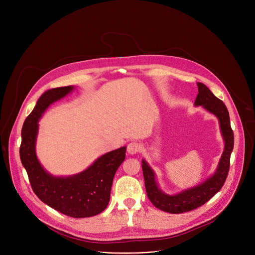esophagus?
Segmentation results:
<instances>
[{"label":"esophagus","mask_w":255,"mask_h":255,"mask_svg":"<svg viewBox=\"0 0 255 255\" xmlns=\"http://www.w3.org/2000/svg\"><path fill=\"white\" fill-rule=\"evenodd\" d=\"M140 149H141V146H140V144L137 142H131L128 144V146H127L128 153L132 154V155L138 153L140 151Z\"/></svg>","instance_id":"esophagus-1"}]
</instances>
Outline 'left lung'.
Wrapping results in <instances>:
<instances>
[{"label": "left lung", "mask_w": 255, "mask_h": 255, "mask_svg": "<svg viewBox=\"0 0 255 255\" xmlns=\"http://www.w3.org/2000/svg\"><path fill=\"white\" fill-rule=\"evenodd\" d=\"M199 94L195 105L203 106L207 111L217 116L220 122L225 148L216 172L201 185L173 196L164 194L157 186L154 171L145 160H142V170L145 189L150 202L159 210L171 214H180L195 210L213 198L224 186L230 167V156L234 146V134L230 124L229 112L225 104L218 99L204 84L198 83Z\"/></svg>", "instance_id": "left-lung-1"}]
</instances>
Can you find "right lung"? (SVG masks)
Returning <instances> with one entry per match:
<instances>
[{
  "label": "right lung",
  "instance_id": "add662e5",
  "mask_svg": "<svg viewBox=\"0 0 255 255\" xmlns=\"http://www.w3.org/2000/svg\"><path fill=\"white\" fill-rule=\"evenodd\" d=\"M72 90V86L55 88L39 98L22 127L20 158L33 192L43 203L66 216L87 218L98 215L107 208L113 178L125 159L126 147L102 155L83 172L67 177L53 176L41 166L35 152L38 120L50 104Z\"/></svg>",
  "mask_w": 255,
  "mask_h": 255
}]
</instances>
